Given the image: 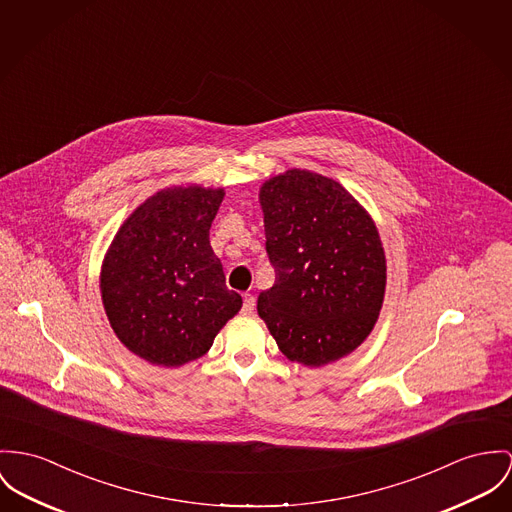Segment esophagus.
Masks as SVG:
<instances>
[{"label":"esophagus","mask_w":512,"mask_h":512,"mask_svg":"<svg viewBox=\"0 0 512 512\" xmlns=\"http://www.w3.org/2000/svg\"><path fill=\"white\" fill-rule=\"evenodd\" d=\"M243 315H251L255 312V298L253 294H245L243 296V308H241Z\"/></svg>","instance_id":"obj_1"}]
</instances>
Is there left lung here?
Segmentation results:
<instances>
[{
  "label": "left lung",
  "mask_w": 512,
  "mask_h": 512,
  "mask_svg": "<svg viewBox=\"0 0 512 512\" xmlns=\"http://www.w3.org/2000/svg\"><path fill=\"white\" fill-rule=\"evenodd\" d=\"M275 284L257 312L288 360L319 368L353 353L386 294V255L372 216L335 179L288 169L261 185Z\"/></svg>",
  "instance_id": "obj_1"
}]
</instances>
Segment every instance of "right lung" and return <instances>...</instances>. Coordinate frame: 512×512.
I'll use <instances>...</instances> for the list:
<instances>
[{"mask_svg": "<svg viewBox=\"0 0 512 512\" xmlns=\"http://www.w3.org/2000/svg\"><path fill=\"white\" fill-rule=\"evenodd\" d=\"M224 189L187 185L146 198L118 228L101 267L105 314L130 353L163 368L197 360L241 310L210 226Z\"/></svg>", "mask_w": 512, "mask_h": 512, "instance_id": "add662e5", "label": "right lung"}]
</instances>
